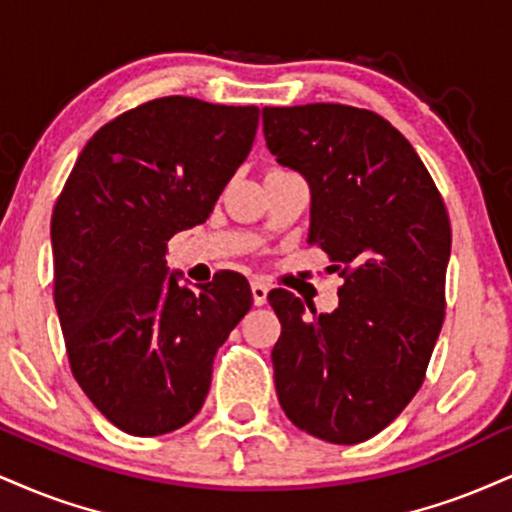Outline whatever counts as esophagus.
<instances>
[{"mask_svg": "<svg viewBox=\"0 0 512 512\" xmlns=\"http://www.w3.org/2000/svg\"><path fill=\"white\" fill-rule=\"evenodd\" d=\"M250 291H252V300H255V305H264V303H267V295H269L267 281L252 279V281H250Z\"/></svg>", "mask_w": 512, "mask_h": 512, "instance_id": "1", "label": "esophagus"}]
</instances>
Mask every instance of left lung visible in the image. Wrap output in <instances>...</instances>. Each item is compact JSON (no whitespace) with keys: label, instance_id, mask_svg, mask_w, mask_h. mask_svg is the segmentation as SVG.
<instances>
[{"label":"left lung","instance_id":"1","mask_svg":"<svg viewBox=\"0 0 512 512\" xmlns=\"http://www.w3.org/2000/svg\"><path fill=\"white\" fill-rule=\"evenodd\" d=\"M276 162L310 183V243L341 269L338 307L276 288L272 350L286 417L329 443H362L420 391L446 315L451 221L412 145L389 121L346 104L264 107Z\"/></svg>","mask_w":512,"mask_h":512}]
</instances>
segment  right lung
Wrapping results in <instances>:
<instances>
[{
    "mask_svg": "<svg viewBox=\"0 0 512 512\" xmlns=\"http://www.w3.org/2000/svg\"><path fill=\"white\" fill-rule=\"evenodd\" d=\"M257 123V107L145 102L92 135L57 197L54 305L69 365L121 432L159 436L193 420L214 355L248 315L245 276L181 286L166 274V243L212 214Z\"/></svg>",
    "mask_w": 512,
    "mask_h": 512,
    "instance_id": "add662e5",
    "label": "right lung"
}]
</instances>
